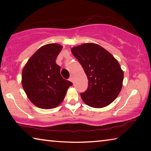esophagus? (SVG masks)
<instances>
[{"label":"esophagus","mask_w":151,"mask_h":151,"mask_svg":"<svg viewBox=\"0 0 151 151\" xmlns=\"http://www.w3.org/2000/svg\"><path fill=\"white\" fill-rule=\"evenodd\" d=\"M69 81L71 82H73V75H70V76L69 77Z\"/></svg>","instance_id":"obj_1"}]
</instances>
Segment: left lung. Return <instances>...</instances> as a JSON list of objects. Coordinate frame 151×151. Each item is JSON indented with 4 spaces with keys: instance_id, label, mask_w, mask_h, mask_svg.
<instances>
[{
    "instance_id": "obj_1",
    "label": "left lung",
    "mask_w": 151,
    "mask_h": 151,
    "mask_svg": "<svg viewBox=\"0 0 151 151\" xmlns=\"http://www.w3.org/2000/svg\"><path fill=\"white\" fill-rule=\"evenodd\" d=\"M88 80V88L81 93L84 103L103 108L112 103L120 93L123 71L116 59L100 45L85 43L71 48Z\"/></svg>"
}]
</instances>
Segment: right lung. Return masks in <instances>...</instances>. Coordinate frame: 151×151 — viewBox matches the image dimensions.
I'll return each mask as SVG.
<instances>
[{
  "label": "right lung",
  "mask_w": 151,
  "mask_h": 151,
  "mask_svg": "<svg viewBox=\"0 0 151 151\" xmlns=\"http://www.w3.org/2000/svg\"><path fill=\"white\" fill-rule=\"evenodd\" d=\"M58 44L46 45L30 57L22 73V85L28 98L40 109H53L62 103L73 85L60 75L56 58L62 50Z\"/></svg>",
  "instance_id": "1"
}]
</instances>
